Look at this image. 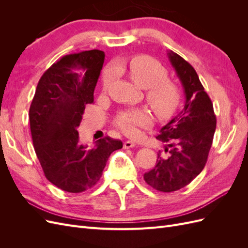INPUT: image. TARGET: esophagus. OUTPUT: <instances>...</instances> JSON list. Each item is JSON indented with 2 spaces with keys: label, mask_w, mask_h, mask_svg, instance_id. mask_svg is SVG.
I'll return each mask as SVG.
<instances>
[{
  "label": "esophagus",
  "mask_w": 248,
  "mask_h": 248,
  "mask_svg": "<svg viewBox=\"0 0 248 248\" xmlns=\"http://www.w3.org/2000/svg\"><path fill=\"white\" fill-rule=\"evenodd\" d=\"M136 147V142L132 141V140H126L124 142V149H130V148H133Z\"/></svg>",
  "instance_id": "esophagus-1"
}]
</instances>
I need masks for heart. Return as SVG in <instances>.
Instances as JSON below:
<instances>
[{
  "instance_id": "1",
  "label": "heart",
  "mask_w": 248,
  "mask_h": 248,
  "mask_svg": "<svg viewBox=\"0 0 248 248\" xmlns=\"http://www.w3.org/2000/svg\"><path fill=\"white\" fill-rule=\"evenodd\" d=\"M134 84L146 91V99L159 117H169L180 103V91L174 81L168 79V71L155 59L138 56L121 65ZM115 77L112 69L107 70L103 77V89L107 90ZM153 123L151 114L146 109H128L121 111L115 120V125L127 136L134 137L140 128H147Z\"/></svg>"
}]
</instances>
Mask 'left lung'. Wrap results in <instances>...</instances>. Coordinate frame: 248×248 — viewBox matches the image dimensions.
Segmentation results:
<instances>
[{
	"label": "left lung",
	"instance_id": "8db88e82",
	"mask_svg": "<svg viewBox=\"0 0 248 248\" xmlns=\"http://www.w3.org/2000/svg\"><path fill=\"white\" fill-rule=\"evenodd\" d=\"M169 59L181 80L185 94L183 110L163 126L156 139L168 142L169 157L158 153L156 166L144 179L154 189L171 192L188 185L205 168L216 129L213 104L197 71L171 50Z\"/></svg>",
	"mask_w": 248,
	"mask_h": 248
}]
</instances>
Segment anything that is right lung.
<instances>
[{
  "instance_id": "add662e5",
  "label": "right lung",
  "mask_w": 248,
  "mask_h": 248,
  "mask_svg": "<svg viewBox=\"0 0 248 248\" xmlns=\"http://www.w3.org/2000/svg\"><path fill=\"white\" fill-rule=\"evenodd\" d=\"M92 49L62 57L43 73L30 107L33 145L44 176L58 188L78 193L99 181L109 155L123 142L106 137L88 149L78 142V127L104 62Z\"/></svg>"
}]
</instances>
